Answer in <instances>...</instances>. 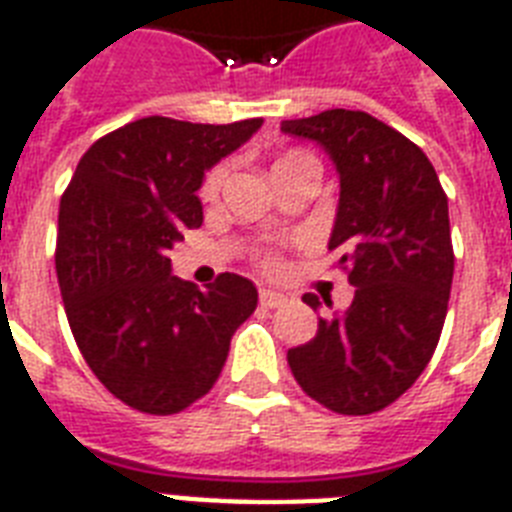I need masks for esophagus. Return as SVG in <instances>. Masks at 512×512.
<instances>
[{
	"label": "esophagus",
	"mask_w": 512,
	"mask_h": 512,
	"mask_svg": "<svg viewBox=\"0 0 512 512\" xmlns=\"http://www.w3.org/2000/svg\"><path fill=\"white\" fill-rule=\"evenodd\" d=\"M284 303H287V300H284V295H279V292H271V289H263V292H260V305H263V308H281Z\"/></svg>",
	"instance_id": "1"
}]
</instances>
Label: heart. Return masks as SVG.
Segmentation results:
<instances>
[{"instance_id": "b5f03b06", "label": "heart", "mask_w": 512, "mask_h": 512, "mask_svg": "<svg viewBox=\"0 0 512 512\" xmlns=\"http://www.w3.org/2000/svg\"><path fill=\"white\" fill-rule=\"evenodd\" d=\"M300 156H305V154H297V151H292V154H287V156H281L279 162L276 164H284V162H292V159H300ZM276 164H273V167H276ZM220 183H223V167H215V170L212 172H207V177H204V183H201V199H215V193L220 191ZM265 265H276V257H265L263 260Z\"/></svg>"}]
</instances>
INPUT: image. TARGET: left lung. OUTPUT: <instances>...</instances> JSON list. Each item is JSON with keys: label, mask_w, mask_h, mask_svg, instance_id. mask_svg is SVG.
I'll return each mask as SVG.
<instances>
[{"label": "left lung", "mask_w": 512, "mask_h": 512, "mask_svg": "<svg viewBox=\"0 0 512 512\" xmlns=\"http://www.w3.org/2000/svg\"><path fill=\"white\" fill-rule=\"evenodd\" d=\"M281 132L316 140L340 175L329 249L356 287L348 311L319 319L287 353L297 385L337 414H372L404 396L444 329L454 249L449 204L420 146L364 111L332 108ZM313 311L319 297H303Z\"/></svg>", "instance_id": "1"}]
</instances>
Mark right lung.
<instances>
[{"mask_svg": "<svg viewBox=\"0 0 512 512\" xmlns=\"http://www.w3.org/2000/svg\"><path fill=\"white\" fill-rule=\"evenodd\" d=\"M260 124H124L92 143L60 199L55 271L68 324L95 377L138 412L177 414L207 396L257 308L249 279L220 273L199 292L172 276L167 252L204 220V172Z\"/></svg>", "mask_w": 512, "mask_h": 512, "instance_id": "1", "label": "right lung"}]
</instances>
